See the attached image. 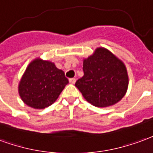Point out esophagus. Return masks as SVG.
<instances>
[{
  "mask_svg": "<svg viewBox=\"0 0 153 153\" xmlns=\"http://www.w3.org/2000/svg\"><path fill=\"white\" fill-rule=\"evenodd\" d=\"M69 82H70L71 84H75L76 79L75 78H70V79H69Z\"/></svg>",
  "mask_w": 153,
  "mask_h": 153,
  "instance_id": "obj_1",
  "label": "esophagus"
}]
</instances>
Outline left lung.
Returning a JSON list of instances; mask_svg holds the SVG:
<instances>
[{
	"label": "left lung",
	"instance_id": "left-lung-1",
	"mask_svg": "<svg viewBox=\"0 0 153 153\" xmlns=\"http://www.w3.org/2000/svg\"><path fill=\"white\" fill-rule=\"evenodd\" d=\"M84 76L75 85L86 101L96 107L116 104L126 93L129 78L123 62L105 48H97L83 61Z\"/></svg>",
	"mask_w": 153,
	"mask_h": 153
}]
</instances>
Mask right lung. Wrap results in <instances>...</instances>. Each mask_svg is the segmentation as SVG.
Instances as JSON below:
<instances>
[{"mask_svg":"<svg viewBox=\"0 0 153 153\" xmlns=\"http://www.w3.org/2000/svg\"><path fill=\"white\" fill-rule=\"evenodd\" d=\"M68 78L54 63L36 59L27 66L19 85V93L25 104L36 109L47 108L59 96Z\"/></svg>","mask_w":153,"mask_h":153,"instance_id":"add662e5","label":"right lung"}]
</instances>
